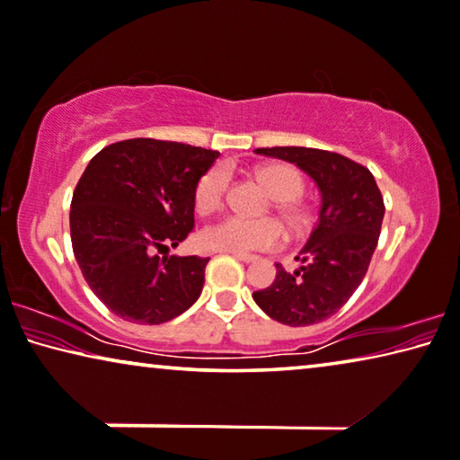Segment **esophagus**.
Returning a JSON list of instances; mask_svg holds the SVG:
<instances>
[{
	"label": "esophagus",
	"instance_id": "1",
	"mask_svg": "<svg viewBox=\"0 0 460 460\" xmlns=\"http://www.w3.org/2000/svg\"><path fill=\"white\" fill-rule=\"evenodd\" d=\"M230 254L234 259L243 261V263H254V261H257V257H254V254H246V252H230Z\"/></svg>",
	"mask_w": 460,
	"mask_h": 460
}]
</instances>
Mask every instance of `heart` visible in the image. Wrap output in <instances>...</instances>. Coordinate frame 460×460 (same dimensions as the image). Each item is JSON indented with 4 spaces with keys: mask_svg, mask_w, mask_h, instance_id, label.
Segmentation results:
<instances>
[{
    "mask_svg": "<svg viewBox=\"0 0 460 460\" xmlns=\"http://www.w3.org/2000/svg\"><path fill=\"white\" fill-rule=\"evenodd\" d=\"M257 179L275 199V209L292 230H304L310 224V211L300 199L304 182L298 171L288 164H265L257 168ZM230 174L224 166H214L201 176L195 189V208L208 216L220 209L228 193ZM286 232L278 220H246L228 216L201 230L199 243L209 251L220 252H254L279 249Z\"/></svg>",
    "mask_w": 460,
    "mask_h": 460,
    "instance_id": "obj_1",
    "label": "heart"
}]
</instances>
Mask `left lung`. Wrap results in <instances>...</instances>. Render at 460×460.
Here are the masks:
<instances>
[{
  "instance_id": "1",
  "label": "left lung",
  "mask_w": 460,
  "mask_h": 460,
  "mask_svg": "<svg viewBox=\"0 0 460 460\" xmlns=\"http://www.w3.org/2000/svg\"><path fill=\"white\" fill-rule=\"evenodd\" d=\"M263 156L292 162L316 182L319 222L300 251L302 265L288 273L279 263L273 284L252 292L273 321L306 327L333 316L368 271L385 217V201L368 168L316 147H257Z\"/></svg>"
}]
</instances>
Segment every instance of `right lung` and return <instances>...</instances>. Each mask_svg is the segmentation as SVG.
Segmentation results:
<instances>
[{
    "instance_id": "obj_1",
    "label": "right lung",
    "mask_w": 460,
    "mask_h": 460,
    "mask_svg": "<svg viewBox=\"0 0 460 460\" xmlns=\"http://www.w3.org/2000/svg\"><path fill=\"white\" fill-rule=\"evenodd\" d=\"M220 154L136 137L111 144L77 181L69 230L84 279L104 306L137 324H162L199 298L209 259L158 252L195 226V189Z\"/></svg>"
}]
</instances>
